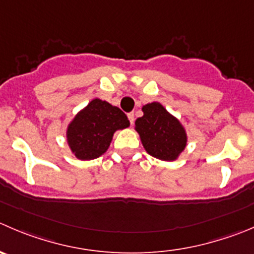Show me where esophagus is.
I'll use <instances>...</instances> for the list:
<instances>
[{
    "instance_id": "34e87169",
    "label": "esophagus",
    "mask_w": 254,
    "mask_h": 254,
    "mask_svg": "<svg viewBox=\"0 0 254 254\" xmlns=\"http://www.w3.org/2000/svg\"><path fill=\"white\" fill-rule=\"evenodd\" d=\"M127 119H129L130 124L134 125V113H129V114H127Z\"/></svg>"
}]
</instances>
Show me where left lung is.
Here are the masks:
<instances>
[{
  "mask_svg": "<svg viewBox=\"0 0 254 254\" xmlns=\"http://www.w3.org/2000/svg\"><path fill=\"white\" fill-rule=\"evenodd\" d=\"M142 113L135 122V130L144 149L162 161H175L187 145L185 127L157 102L144 105Z\"/></svg>",
  "mask_w": 254,
  "mask_h": 254,
  "instance_id": "1",
  "label": "left lung"
}]
</instances>
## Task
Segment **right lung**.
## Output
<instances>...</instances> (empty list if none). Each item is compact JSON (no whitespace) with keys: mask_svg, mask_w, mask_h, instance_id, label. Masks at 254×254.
Wrapping results in <instances>:
<instances>
[{"mask_svg":"<svg viewBox=\"0 0 254 254\" xmlns=\"http://www.w3.org/2000/svg\"><path fill=\"white\" fill-rule=\"evenodd\" d=\"M129 125L119 108L95 98L68 124V146L77 159H97L110 146L114 132Z\"/></svg>","mask_w":254,"mask_h":254,"instance_id":"1","label":"right lung"}]
</instances>
